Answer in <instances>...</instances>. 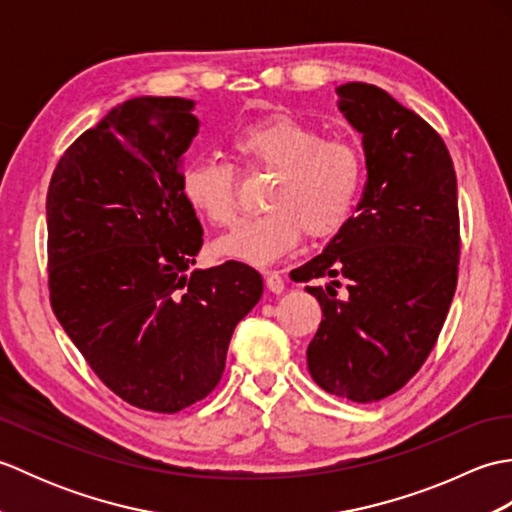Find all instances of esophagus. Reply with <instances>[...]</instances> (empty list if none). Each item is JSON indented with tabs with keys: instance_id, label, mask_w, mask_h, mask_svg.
Listing matches in <instances>:
<instances>
[{
	"instance_id": "esophagus-1",
	"label": "esophagus",
	"mask_w": 512,
	"mask_h": 512,
	"mask_svg": "<svg viewBox=\"0 0 512 512\" xmlns=\"http://www.w3.org/2000/svg\"><path fill=\"white\" fill-rule=\"evenodd\" d=\"M264 279H266V288L270 292H275V295H281V292H284V288H286L284 279H281V275L275 273V270H266Z\"/></svg>"
}]
</instances>
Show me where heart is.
Masks as SVG:
<instances>
[{
  "label": "heart",
  "instance_id": "obj_1",
  "mask_svg": "<svg viewBox=\"0 0 512 512\" xmlns=\"http://www.w3.org/2000/svg\"><path fill=\"white\" fill-rule=\"evenodd\" d=\"M244 165L277 169L266 198L268 213L224 237V255L253 266H270L297 248L303 233L330 239L350 220L363 184L361 151L345 138H323L317 127L292 116H268L239 129L233 138ZM182 191L217 226L239 217L237 171L215 156H195L182 171Z\"/></svg>",
  "mask_w": 512,
  "mask_h": 512
}]
</instances>
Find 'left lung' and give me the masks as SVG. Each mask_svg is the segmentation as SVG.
I'll return each instance as SVG.
<instances>
[{"label":"left lung","instance_id":"1","mask_svg":"<svg viewBox=\"0 0 512 512\" xmlns=\"http://www.w3.org/2000/svg\"><path fill=\"white\" fill-rule=\"evenodd\" d=\"M339 110L363 136L367 182L356 215L323 253L292 270L323 319L308 345L317 385L354 402L394 394L427 361L458 286V182L444 140L427 121L369 83L336 88ZM348 279L336 298L333 277Z\"/></svg>","mask_w":512,"mask_h":512}]
</instances>
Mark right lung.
I'll return each instance as SVG.
<instances>
[{"label":"right lung","instance_id":"right-lung-1","mask_svg":"<svg viewBox=\"0 0 512 512\" xmlns=\"http://www.w3.org/2000/svg\"><path fill=\"white\" fill-rule=\"evenodd\" d=\"M193 107L180 96L114 107L61 156L46 200L54 314L116 396L158 413L211 394L264 292L242 262L195 266L202 226L182 191Z\"/></svg>","mask_w":512,"mask_h":512}]
</instances>
